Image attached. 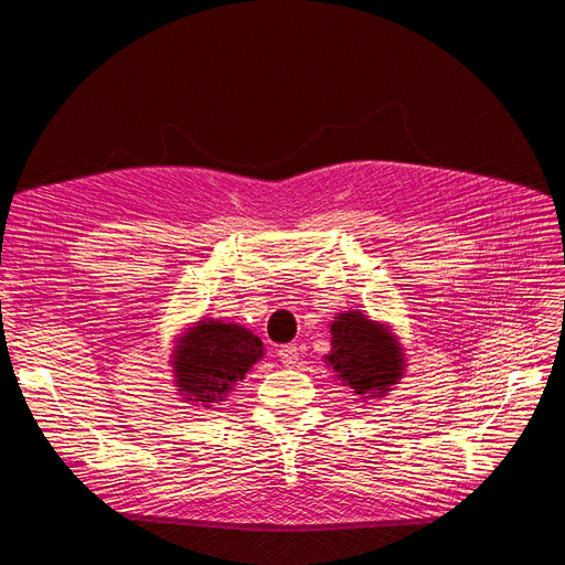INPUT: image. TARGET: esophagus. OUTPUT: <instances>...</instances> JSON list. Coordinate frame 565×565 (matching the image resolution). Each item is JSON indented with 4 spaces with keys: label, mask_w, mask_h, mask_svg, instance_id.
I'll list each match as a JSON object with an SVG mask.
<instances>
[{
    "label": "esophagus",
    "mask_w": 565,
    "mask_h": 565,
    "mask_svg": "<svg viewBox=\"0 0 565 565\" xmlns=\"http://www.w3.org/2000/svg\"><path fill=\"white\" fill-rule=\"evenodd\" d=\"M277 354H279V362H281L284 366H290V364L298 362V358H300V348L295 345V343H288V345H281Z\"/></svg>",
    "instance_id": "34e87169"
}]
</instances>
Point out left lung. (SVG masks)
<instances>
[{"label": "left lung", "instance_id": "obj_1", "mask_svg": "<svg viewBox=\"0 0 565 565\" xmlns=\"http://www.w3.org/2000/svg\"><path fill=\"white\" fill-rule=\"evenodd\" d=\"M330 334L332 352L324 354V364L358 396H387L403 377V348L382 322L362 311H345L330 324Z\"/></svg>", "mask_w": 565, "mask_h": 565}]
</instances>
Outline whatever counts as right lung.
<instances>
[{
	"mask_svg": "<svg viewBox=\"0 0 565 565\" xmlns=\"http://www.w3.org/2000/svg\"><path fill=\"white\" fill-rule=\"evenodd\" d=\"M263 341L243 324L201 318L175 341V392L203 407L226 401L235 382L263 358Z\"/></svg>",
	"mask_w": 565,
	"mask_h": 565,
	"instance_id": "obj_1",
	"label": "right lung"
}]
</instances>
